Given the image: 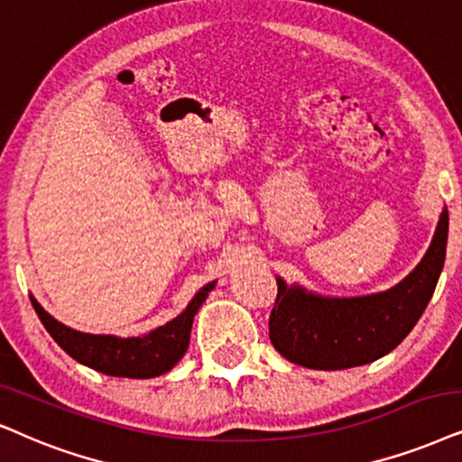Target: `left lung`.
Instances as JSON below:
<instances>
[{
    "mask_svg": "<svg viewBox=\"0 0 462 462\" xmlns=\"http://www.w3.org/2000/svg\"><path fill=\"white\" fill-rule=\"evenodd\" d=\"M448 221V207H443L422 260L383 291L324 296L277 277L279 294L268 322L274 349L285 360L315 371L352 369L393 352L422 318L439 282Z\"/></svg>",
    "mask_w": 462,
    "mask_h": 462,
    "instance_id": "obj_1",
    "label": "left lung"
}]
</instances>
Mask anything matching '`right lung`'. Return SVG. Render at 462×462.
Listing matches in <instances>:
<instances>
[{"instance_id":"1","label":"right lung","mask_w":462,"mask_h":462,"mask_svg":"<svg viewBox=\"0 0 462 462\" xmlns=\"http://www.w3.org/2000/svg\"><path fill=\"white\" fill-rule=\"evenodd\" d=\"M215 283L217 282L200 288V291L189 300V305L185 307V311L171 322L147 332V335L125 338L116 335H91V332L69 328V326L57 322L49 311H44V307L33 296H29V299H32L40 322L44 324L49 335L76 362L89 366L93 371H100L104 375L149 379L171 371L188 352L194 315L207 300Z\"/></svg>"}]
</instances>
